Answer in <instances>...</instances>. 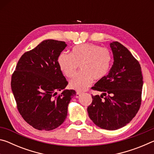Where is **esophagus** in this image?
Here are the masks:
<instances>
[{"instance_id": "obj_1", "label": "esophagus", "mask_w": 154, "mask_h": 154, "mask_svg": "<svg viewBox=\"0 0 154 154\" xmlns=\"http://www.w3.org/2000/svg\"><path fill=\"white\" fill-rule=\"evenodd\" d=\"M82 94V92H77V94H76V98H79L80 96H81V95Z\"/></svg>"}]
</instances>
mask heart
Returning a JSON list of instances; mask_svg holds the SVG:
<instances>
[{"instance_id":"1","label":"heart","mask_w":154,"mask_h":154,"mask_svg":"<svg viewBox=\"0 0 154 154\" xmlns=\"http://www.w3.org/2000/svg\"><path fill=\"white\" fill-rule=\"evenodd\" d=\"M111 56L108 49L92 43L74 46L71 54L62 52L58 57L60 69L67 77H72L80 65L81 72L70 81L72 89L83 91L92 84L94 79L98 80L107 74Z\"/></svg>"}]
</instances>
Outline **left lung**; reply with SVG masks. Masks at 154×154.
I'll use <instances>...</instances> for the list:
<instances>
[{
	"mask_svg": "<svg viewBox=\"0 0 154 154\" xmlns=\"http://www.w3.org/2000/svg\"><path fill=\"white\" fill-rule=\"evenodd\" d=\"M110 48L113 64L108 75L92 88L103 94L92 95L87 110L96 126L115 130L126 126L136 116L141 103L143 82L139 62L128 49L118 41L111 43Z\"/></svg>",
	"mask_w": 154,
	"mask_h": 154,
	"instance_id": "1",
	"label": "left lung"
}]
</instances>
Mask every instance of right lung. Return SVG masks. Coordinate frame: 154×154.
Instances as JSON below:
<instances>
[{"label":"right lung","instance_id":"obj_1","mask_svg":"<svg viewBox=\"0 0 154 154\" xmlns=\"http://www.w3.org/2000/svg\"><path fill=\"white\" fill-rule=\"evenodd\" d=\"M67 46L64 41L45 40L21 57L11 77V90L24 120L39 130L58 128L66 118L68 106L76 95L66 90V78L58 57ZM62 91L56 96L57 91Z\"/></svg>","mask_w":154,"mask_h":154}]
</instances>
